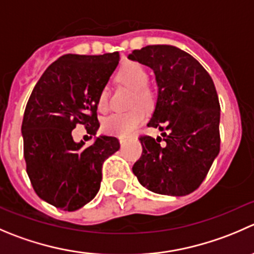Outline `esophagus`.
<instances>
[{"mask_svg":"<svg viewBox=\"0 0 254 254\" xmlns=\"http://www.w3.org/2000/svg\"><path fill=\"white\" fill-rule=\"evenodd\" d=\"M127 139H129V137H127V136H120V137H119L120 144H125V142L127 141Z\"/></svg>","mask_w":254,"mask_h":254,"instance_id":"34e87169","label":"esophagus"}]
</instances>
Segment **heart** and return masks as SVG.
<instances>
[{"mask_svg":"<svg viewBox=\"0 0 254 254\" xmlns=\"http://www.w3.org/2000/svg\"><path fill=\"white\" fill-rule=\"evenodd\" d=\"M117 80L134 89L131 105L140 104L141 107L150 109L155 103V94L150 87L149 73L136 62H127L123 64L117 72ZM99 112H107L109 107V90L103 88L99 92L97 100ZM141 107L132 108L129 112H117L110 114L103 120V130L109 134L118 136H127L139 127L145 120V112Z\"/></svg>","mask_w":254,"mask_h":254,"instance_id":"1","label":"heart"}]
</instances>
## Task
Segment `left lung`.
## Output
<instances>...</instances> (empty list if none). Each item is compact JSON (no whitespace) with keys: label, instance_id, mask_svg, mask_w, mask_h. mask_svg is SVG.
<instances>
[{"label":"left lung","instance_id":"obj_1","mask_svg":"<svg viewBox=\"0 0 254 254\" xmlns=\"http://www.w3.org/2000/svg\"><path fill=\"white\" fill-rule=\"evenodd\" d=\"M127 58L154 70L159 93L147 127L167 131L164 139L139 137L142 154L132 172L152 192L189 195L220 152V102L212 78L191 54L174 46H146Z\"/></svg>","mask_w":254,"mask_h":254}]
</instances>
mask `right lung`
I'll return each instance as SVG.
<instances>
[{
    "mask_svg": "<svg viewBox=\"0 0 254 254\" xmlns=\"http://www.w3.org/2000/svg\"><path fill=\"white\" fill-rule=\"evenodd\" d=\"M119 53L65 54L42 74L27 102L22 122L27 174L37 195L63 211H75L95 197L105 159L118 151L114 136L90 146L75 142L72 130L99 127L97 100L119 63Z\"/></svg>",
    "mask_w": 254,
    "mask_h": 254,
    "instance_id": "obj_1",
    "label": "right lung"
}]
</instances>
